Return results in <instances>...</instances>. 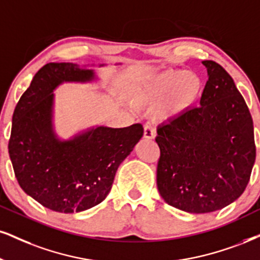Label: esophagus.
<instances>
[{"label":"esophagus","instance_id":"obj_1","mask_svg":"<svg viewBox=\"0 0 260 260\" xmlns=\"http://www.w3.org/2000/svg\"><path fill=\"white\" fill-rule=\"evenodd\" d=\"M155 135H156V133H155L154 127H153L150 124H146L145 131H143V137L147 140H152V139H154Z\"/></svg>","mask_w":260,"mask_h":260}]
</instances>
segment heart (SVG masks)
<instances>
[{
	"mask_svg": "<svg viewBox=\"0 0 260 260\" xmlns=\"http://www.w3.org/2000/svg\"><path fill=\"white\" fill-rule=\"evenodd\" d=\"M201 88L203 82L195 73L170 70L137 86L134 99L141 105L159 106L160 117L170 119L191 110L200 98Z\"/></svg>",
	"mask_w": 260,
	"mask_h": 260,
	"instance_id": "1",
	"label": "heart"
}]
</instances>
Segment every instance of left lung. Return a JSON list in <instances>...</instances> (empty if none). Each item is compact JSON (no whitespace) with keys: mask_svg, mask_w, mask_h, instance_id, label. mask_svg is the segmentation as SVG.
I'll use <instances>...</instances> for the list:
<instances>
[{"mask_svg":"<svg viewBox=\"0 0 260 260\" xmlns=\"http://www.w3.org/2000/svg\"><path fill=\"white\" fill-rule=\"evenodd\" d=\"M200 106L156 130V185L165 203L189 213L228 206L243 193L255 160L253 120L233 78L205 60Z\"/></svg>","mask_w":260,"mask_h":260,"instance_id":"8db88e82","label":"left lung"}]
</instances>
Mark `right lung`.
<instances>
[{
    "mask_svg": "<svg viewBox=\"0 0 260 260\" xmlns=\"http://www.w3.org/2000/svg\"><path fill=\"white\" fill-rule=\"evenodd\" d=\"M94 70L72 62H49L35 75L13 113L8 152L22 190L44 207L61 213L85 211L110 193L119 165L143 136L141 124L98 126L71 140L53 129L56 86L91 82Z\"/></svg>",
    "mask_w": 260,
    "mask_h": 260,
    "instance_id": "add662e5",
    "label": "right lung"
}]
</instances>
